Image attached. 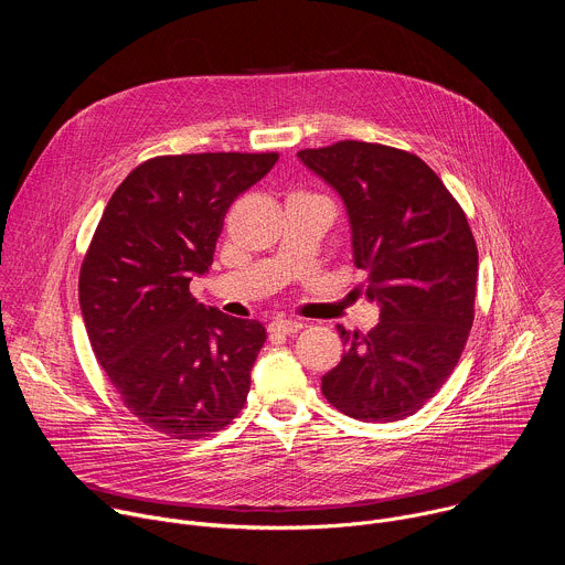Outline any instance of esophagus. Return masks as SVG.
Masks as SVG:
<instances>
[{
	"label": "esophagus",
	"mask_w": 565,
	"mask_h": 565,
	"mask_svg": "<svg viewBox=\"0 0 565 565\" xmlns=\"http://www.w3.org/2000/svg\"><path fill=\"white\" fill-rule=\"evenodd\" d=\"M301 321H297V319H284V317H277L275 321H270L268 324V331L273 333V335H292V333H297V331H301Z\"/></svg>",
	"instance_id": "esophagus-1"
}]
</instances>
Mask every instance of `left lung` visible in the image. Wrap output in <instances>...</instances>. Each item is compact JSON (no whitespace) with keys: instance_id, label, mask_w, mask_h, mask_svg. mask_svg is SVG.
<instances>
[{"instance_id":"left-lung-1","label":"left lung","mask_w":565,"mask_h":565,"mask_svg":"<svg viewBox=\"0 0 565 565\" xmlns=\"http://www.w3.org/2000/svg\"><path fill=\"white\" fill-rule=\"evenodd\" d=\"M297 156L342 196L355 266L380 303L366 335L338 327L347 353L321 393L355 420H405L447 382L473 324L478 250L467 216L412 151L340 140Z\"/></svg>"}]
</instances>
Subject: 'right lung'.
I'll list each match as a JSON object with an SVG mask.
<instances>
[{
	"mask_svg": "<svg viewBox=\"0 0 565 565\" xmlns=\"http://www.w3.org/2000/svg\"><path fill=\"white\" fill-rule=\"evenodd\" d=\"M277 151L145 160L111 194L79 268V308L122 405L170 440H199L244 409L266 342L257 319L196 303L227 207Z\"/></svg>",
	"mask_w": 565,
	"mask_h": 565,
	"instance_id": "obj_1",
	"label": "right lung"
}]
</instances>
